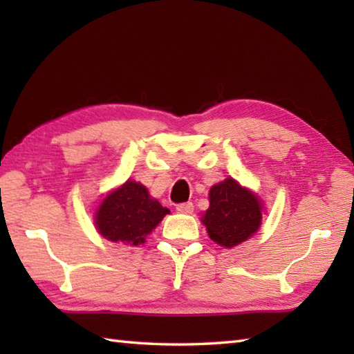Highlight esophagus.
<instances>
[{
  "label": "esophagus",
  "instance_id": "obj_1",
  "mask_svg": "<svg viewBox=\"0 0 354 354\" xmlns=\"http://www.w3.org/2000/svg\"><path fill=\"white\" fill-rule=\"evenodd\" d=\"M193 209H194V205L192 204V202H184V204L176 205V212L184 213V214H192Z\"/></svg>",
  "mask_w": 354,
  "mask_h": 354
}]
</instances>
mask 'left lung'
Instances as JSON below:
<instances>
[{"instance_id":"8db88e82","label":"left lung","mask_w":354,"mask_h":354,"mask_svg":"<svg viewBox=\"0 0 354 354\" xmlns=\"http://www.w3.org/2000/svg\"><path fill=\"white\" fill-rule=\"evenodd\" d=\"M202 222L217 245L232 248L250 239L261 222V205L254 194L228 178L209 190V208Z\"/></svg>"}]
</instances>
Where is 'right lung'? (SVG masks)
<instances>
[{
    "label": "right lung",
    "mask_w": 354,
    "mask_h": 354,
    "mask_svg": "<svg viewBox=\"0 0 354 354\" xmlns=\"http://www.w3.org/2000/svg\"><path fill=\"white\" fill-rule=\"evenodd\" d=\"M170 212L149 196L145 185L127 181L103 199L95 216L100 234L111 242L145 243V237Z\"/></svg>",
    "instance_id": "right-lung-1"
}]
</instances>
